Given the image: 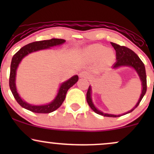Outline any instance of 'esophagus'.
<instances>
[{"instance_id":"esophagus-1","label":"esophagus","mask_w":154,"mask_h":154,"mask_svg":"<svg viewBox=\"0 0 154 154\" xmlns=\"http://www.w3.org/2000/svg\"><path fill=\"white\" fill-rule=\"evenodd\" d=\"M79 77H84V78H87L88 77V76H89V74H88V72H87L86 71H82L80 73H79Z\"/></svg>"}]
</instances>
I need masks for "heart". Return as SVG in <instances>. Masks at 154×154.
Listing matches in <instances>:
<instances>
[{
    "mask_svg": "<svg viewBox=\"0 0 154 154\" xmlns=\"http://www.w3.org/2000/svg\"><path fill=\"white\" fill-rule=\"evenodd\" d=\"M83 56L90 61H95L100 60L106 63L112 62L115 58L113 50L106 48L101 44H95L90 45L83 51Z\"/></svg>",
    "mask_w": 154,
    "mask_h": 154,
    "instance_id": "heart-1",
    "label": "heart"
}]
</instances>
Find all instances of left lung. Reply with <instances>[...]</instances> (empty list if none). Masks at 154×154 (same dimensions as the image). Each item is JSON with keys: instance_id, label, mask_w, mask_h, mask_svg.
<instances>
[{"instance_id": "left-lung-1", "label": "left lung", "mask_w": 154, "mask_h": 154, "mask_svg": "<svg viewBox=\"0 0 154 154\" xmlns=\"http://www.w3.org/2000/svg\"><path fill=\"white\" fill-rule=\"evenodd\" d=\"M111 45L114 47V48L116 51V61L114 63L113 68H117V67L122 66H128L133 67L134 69L136 70V72L138 74L140 78L141 82H142V85H143V90H142V93H141L140 97V99L137 102V104L135 105V106L133 109H131L130 111H128L126 114L132 112L135 108L138 106V105L140 103L141 100L143 98L144 95L146 94V91H147V80H146V68H145L144 63H143V61H141L140 59L138 57L137 54H135L134 51H132L131 49L128 48L125 46H121V45H118V44L111 43ZM87 102L88 105L90 106V107L91 108V109L93 111H95L96 114H100V115L104 116H108V117H118L122 115H114V114H104V113L101 112L99 110L96 109L93 105V101L91 99V88L90 86L88 88V92H87ZM126 114H124L122 115H125Z\"/></svg>"}]
</instances>
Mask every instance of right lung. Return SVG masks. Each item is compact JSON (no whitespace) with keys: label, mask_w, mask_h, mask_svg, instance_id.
Masks as SVG:
<instances>
[{"label":"right lung","mask_w":154,"mask_h":154,"mask_svg":"<svg viewBox=\"0 0 154 154\" xmlns=\"http://www.w3.org/2000/svg\"><path fill=\"white\" fill-rule=\"evenodd\" d=\"M65 42L63 39H56L53 38L51 40H40V41L33 42V43H29L27 45H24L22 47L19 51H17L16 54L14 55L13 58L11 60V63L10 69V76H9V87L11 91L12 94L14 97L21 106L27 109V110L32 111L34 113H40V114H48V113L53 112L55 110L61 106V105L66 98V94L67 91L70 88L72 87L76 82L78 81V76L75 75L70 78L69 79L66 81L61 84V87L59 88V93L56 95V98L53 100L50 103L47 105L43 106H34L31 105L26 103L22 98L19 97L18 93H17V88H16L15 84V78H16V72L17 69L19 66V63L22 61V59L26 55L30 54L32 52L37 51L39 50H43V49L48 48L50 47L56 46V45H61Z\"/></svg>","instance_id":"obj_1"}]
</instances>
